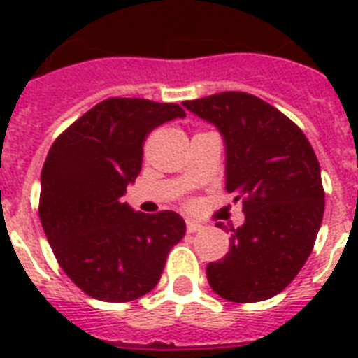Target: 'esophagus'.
<instances>
[{"label": "esophagus", "mask_w": 358, "mask_h": 358, "mask_svg": "<svg viewBox=\"0 0 358 358\" xmlns=\"http://www.w3.org/2000/svg\"><path fill=\"white\" fill-rule=\"evenodd\" d=\"M185 227H187V232H189V234H193V232H199V230L202 229L201 223H196V221H191V219H187V221H185Z\"/></svg>", "instance_id": "obj_1"}]
</instances>
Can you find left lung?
<instances>
[{
    "mask_svg": "<svg viewBox=\"0 0 358 358\" xmlns=\"http://www.w3.org/2000/svg\"><path fill=\"white\" fill-rule=\"evenodd\" d=\"M184 108L219 129L224 187L243 201L245 223L230 229L223 260L208 264V282L234 303L269 299L305 266L322 227L325 193L316 154L286 115L247 92H219Z\"/></svg>",
    "mask_w": 358,
    "mask_h": 358,
    "instance_id": "left-lung-1",
    "label": "left lung"
}]
</instances>
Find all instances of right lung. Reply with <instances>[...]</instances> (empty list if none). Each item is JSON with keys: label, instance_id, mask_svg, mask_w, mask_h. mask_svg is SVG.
I'll list each match as a JSON object with an SVG mask.
<instances>
[{"label": "right lung", "instance_id": "obj_1", "mask_svg": "<svg viewBox=\"0 0 358 358\" xmlns=\"http://www.w3.org/2000/svg\"><path fill=\"white\" fill-rule=\"evenodd\" d=\"M178 103L109 98L59 135L41 174L42 229L70 280L98 301L139 299L159 282L185 234L176 212H135L122 201L152 129L184 119Z\"/></svg>", "mask_w": 358, "mask_h": 358}]
</instances>
